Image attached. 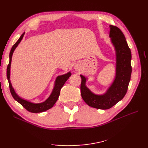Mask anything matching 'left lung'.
I'll return each instance as SVG.
<instances>
[{
  "label": "left lung",
  "instance_id": "8db88e82",
  "mask_svg": "<svg viewBox=\"0 0 148 148\" xmlns=\"http://www.w3.org/2000/svg\"><path fill=\"white\" fill-rule=\"evenodd\" d=\"M110 37L117 52V71L114 83L104 95H96L85 86L86 78L80 75L83 99L88 106L98 109H110L123 99L127 92L132 71L131 50L123 33L117 26L110 25Z\"/></svg>",
  "mask_w": 148,
  "mask_h": 148
}]
</instances>
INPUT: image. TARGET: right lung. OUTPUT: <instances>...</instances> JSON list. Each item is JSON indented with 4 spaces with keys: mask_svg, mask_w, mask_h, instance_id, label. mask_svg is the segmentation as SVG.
Instances as JSON below:
<instances>
[{
    "mask_svg": "<svg viewBox=\"0 0 148 148\" xmlns=\"http://www.w3.org/2000/svg\"><path fill=\"white\" fill-rule=\"evenodd\" d=\"M24 34H25V33L21 35V36L18 39V40L14 45L12 46L10 52V55H9L10 61H9V64H8L7 66V77L8 81V83H9L10 91L13 97L14 98V99L16 100L18 102H19L20 104L28 111L33 113L42 112H44L49 109L52 108L53 106L55 104V103L56 102L58 98L59 97L61 88L64 86L65 83L66 82V80L69 79V78L70 77L71 74L70 72H69L68 73L59 76V77H58L57 78L56 80V83H55V86L53 89L52 94L51 95V96H49L48 99L44 102L39 103V104H34V103L24 100L23 99H21V97H20L15 93L14 89H13V88L12 86V84L10 81V65H11V61H12V57L13 51H14L15 48L20 42L21 40L22 39V38H23Z\"/></svg>",
    "mask_w": 148,
    "mask_h": 148,
    "instance_id": "add662e5",
    "label": "right lung"
}]
</instances>
